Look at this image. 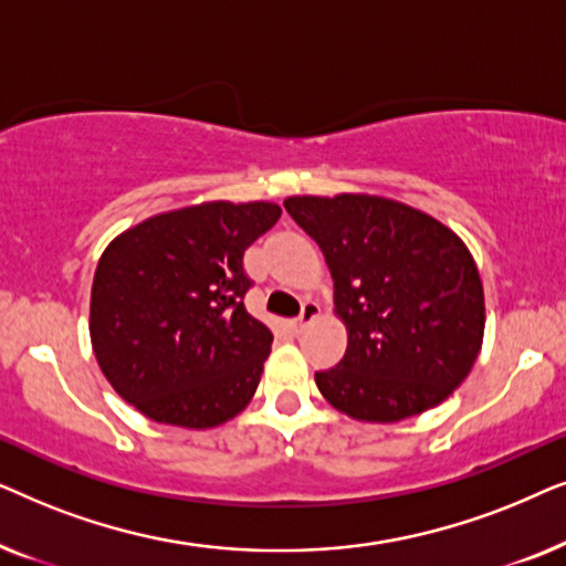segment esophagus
Here are the masks:
<instances>
[{"instance_id": "1", "label": "esophagus", "mask_w": 566, "mask_h": 566, "mask_svg": "<svg viewBox=\"0 0 566 566\" xmlns=\"http://www.w3.org/2000/svg\"><path fill=\"white\" fill-rule=\"evenodd\" d=\"M316 316H319V304H316V301H304V306H301V314L296 316V319H293V327H296V332H301L308 322H314Z\"/></svg>"}]
</instances>
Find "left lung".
Segmentation results:
<instances>
[{"label": "left lung", "mask_w": 566, "mask_h": 566, "mask_svg": "<svg viewBox=\"0 0 566 566\" xmlns=\"http://www.w3.org/2000/svg\"><path fill=\"white\" fill-rule=\"evenodd\" d=\"M283 206L324 252L347 327L345 358L314 374L324 399L355 420L399 422L451 397L484 335L467 244L389 198L296 196Z\"/></svg>", "instance_id": "left-lung-1"}]
</instances>
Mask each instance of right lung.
<instances>
[{
    "instance_id": "add662e5",
    "label": "right lung",
    "mask_w": 566,
    "mask_h": 566,
    "mask_svg": "<svg viewBox=\"0 0 566 566\" xmlns=\"http://www.w3.org/2000/svg\"><path fill=\"white\" fill-rule=\"evenodd\" d=\"M277 219L265 200H213L151 216L107 244L92 281V350L149 420L206 430L250 405L273 335L244 308V250Z\"/></svg>"
}]
</instances>
